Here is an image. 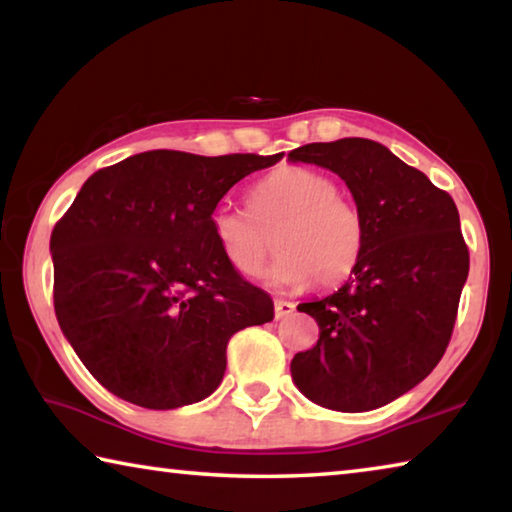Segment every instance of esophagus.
I'll return each instance as SVG.
<instances>
[{
  "label": "esophagus",
  "instance_id": "esophagus-1",
  "mask_svg": "<svg viewBox=\"0 0 512 512\" xmlns=\"http://www.w3.org/2000/svg\"><path fill=\"white\" fill-rule=\"evenodd\" d=\"M293 309H296V305H293L291 300H282V298L275 300V318L277 320L287 318L289 314H293Z\"/></svg>",
  "mask_w": 512,
  "mask_h": 512
}]
</instances>
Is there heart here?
I'll list each match as a JSON object with an SVG mask.
<instances>
[{
	"mask_svg": "<svg viewBox=\"0 0 512 512\" xmlns=\"http://www.w3.org/2000/svg\"><path fill=\"white\" fill-rule=\"evenodd\" d=\"M248 212L221 205L212 235L239 275H262L273 250L280 257L268 280L282 287H339L357 271L366 250V219L327 173L280 167L246 192ZM276 241L273 242L272 239Z\"/></svg>",
	"mask_w": 512,
	"mask_h": 512,
	"instance_id": "b5f03b06",
	"label": "heart"
}]
</instances>
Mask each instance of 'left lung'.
<instances>
[{
  "mask_svg": "<svg viewBox=\"0 0 512 512\" xmlns=\"http://www.w3.org/2000/svg\"><path fill=\"white\" fill-rule=\"evenodd\" d=\"M339 173L366 219V250L332 296L302 302L318 323L314 348L291 377L325 409H379L438 366L452 339L470 271L452 196L379 142L345 137L289 153Z\"/></svg>",
  "mask_w": 512,
  "mask_h": 512,
  "instance_id": "1",
  "label": "left lung"
}]
</instances>
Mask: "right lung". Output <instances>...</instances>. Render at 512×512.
<instances>
[{
  "instance_id": "obj_1",
  "label": "right lung",
  "mask_w": 512,
  "mask_h": 512,
  "mask_svg": "<svg viewBox=\"0 0 512 512\" xmlns=\"http://www.w3.org/2000/svg\"><path fill=\"white\" fill-rule=\"evenodd\" d=\"M284 153L146 151L85 180L51 232L54 309L112 395L178 409L219 388L232 334L273 300L221 255L212 214L228 189Z\"/></svg>"
}]
</instances>
